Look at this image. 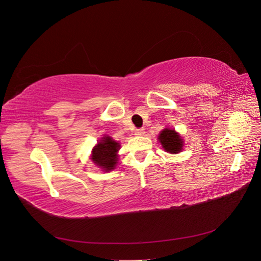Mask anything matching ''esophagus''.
Returning a JSON list of instances; mask_svg holds the SVG:
<instances>
[{"label": "esophagus", "mask_w": 261, "mask_h": 261, "mask_svg": "<svg viewBox=\"0 0 261 261\" xmlns=\"http://www.w3.org/2000/svg\"><path fill=\"white\" fill-rule=\"evenodd\" d=\"M134 134H135L136 136H141V135H144V134H145V129L144 128H137V129L134 130Z\"/></svg>", "instance_id": "obj_1"}]
</instances>
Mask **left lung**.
<instances>
[{
	"label": "left lung",
	"instance_id": "left-lung-1",
	"mask_svg": "<svg viewBox=\"0 0 261 261\" xmlns=\"http://www.w3.org/2000/svg\"><path fill=\"white\" fill-rule=\"evenodd\" d=\"M158 139L162 145V148L169 153H178L183 149L184 141L174 129L164 128L159 134Z\"/></svg>",
	"mask_w": 261,
	"mask_h": 261
}]
</instances>
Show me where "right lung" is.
<instances>
[{
	"label": "right lung",
	"mask_w": 261,
	"mask_h": 261,
	"mask_svg": "<svg viewBox=\"0 0 261 261\" xmlns=\"http://www.w3.org/2000/svg\"><path fill=\"white\" fill-rule=\"evenodd\" d=\"M120 148V143L113 140L110 136L102 137L99 143L92 149L91 160L97 167L101 168L102 171H112L117 164V151Z\"/></svg>",
	"instance_id": "1"
}]
</instances>
